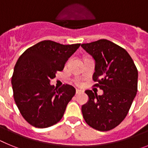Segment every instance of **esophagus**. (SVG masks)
Masks as SVG:
<instances>
[{"mask_svg":"<svg viewBox=\"0 0 148 148\" xmlns=\"http://www.w3.org/2000/svg\"><path fill=\"white\" fill-rule=\"evenodd\" d=\"M82 91L81 90H76V94H79V93H82Z\"/></svg>","mask_w":148,"mask_h":148,"instance_id":"34e87169","label":"esophagus"}]
</instances>
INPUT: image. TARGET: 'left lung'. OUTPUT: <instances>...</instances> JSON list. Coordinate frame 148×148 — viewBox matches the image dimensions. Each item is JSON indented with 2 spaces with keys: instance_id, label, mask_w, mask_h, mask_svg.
Returning <instances> with one entry per match:
<instances>
[{
  "instance_id": "1",
  "label": "left lung",
  "mask_w": 148,
  "mask_h": 148,
  "mask_svg": "<svg viewBox=\"0 0 148 148\" xmlns=\"http://www.w3.org/2000/svg\"><path fill=\"white\" fill-rule=\"evenodd\" d=\"M82 47L95 60L94 86L103 90L101 95L86 90L89 100L82 107L83 117L91 127L108 131L127 115L137 92L138 70L127 52L110 40L101 39Z\"/></svg>"
}]
</instances>
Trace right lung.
I'll use <instances>...</instances> for the list:
<instances>
[{
	"instance_id": "obj_1",
	"label": "right lung",
	"mask_w": 148,
	"mask_h": 148,
	"mask_svg": "<svg viewBox=\"0 0 148 148\" xmlns=\"http://www.w3.org/2000/svg\"><path fill=\"white\" fill-rule=\"evenodd\" d=\"M80 45L43 40L28 48L19 57L14 68L12 86L17 107L29 124L45 128L62 119L75 89L69 84L55 88L49 82L57 72L63 70Z\"/></svg>"
}]
</instances>
